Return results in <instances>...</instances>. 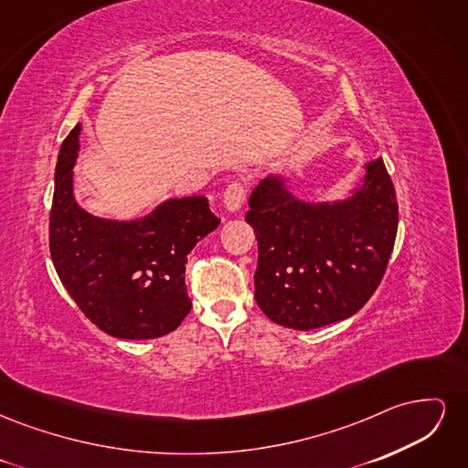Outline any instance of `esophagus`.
<instances>
[{"mask_svg":"<svg viewBox=\"0 0 468 468\" xmlns=\"http://www.w3.org/2000/svg\"><path fill=\"white\" fill-rule=\"evenodd\" d=\"M246 199V187L244 183L239 181H232L229 187L224 191V207L229 212H238L242 208V203Z\"/></svg>","mask_w":468,"mask_h":468,"instance_id":"1","label":"esophagus"}]
</instances>
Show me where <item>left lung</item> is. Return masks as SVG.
<instances>
[{
    "label": "left lung",
    "instance_id": "obj_1",
    "mask_svg": "<svg viewBox=\"0 0 468 468\" xmlns=\"http://www.w3.org/2000/svg\"><path fill=\"white\" fill-rule=\"evenodd\" d=\"M335 203L296 199L281 176L251 191L246 222L258 238L256 303L269 320L314 330L357 313L387 271L399 203L382 158Z\"/></svg>",
    "mask_w": 468,
    "mask_h": 468
}]
</instances>
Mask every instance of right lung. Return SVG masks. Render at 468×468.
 Instances as JSON below:
<instances>
[{
    "label": "right lung",
    "mask_w": 468,
    "mask_h": 468,
    "mask_svg": "<svg viewBox=\"0 0 468 468\" xmlns=\"http://www.w3.org/2000/svg\"><path fill=\"white\" fill-rule=\"evenodd\" d=\"M81 124L62 143L50 208V256L62 285L99 330L122 339L174 332L191 310L187 253L218 226L207 197L167 199L136 220L90 215L74 199Z\"/></svg>",
    "instance_id": "obj_1"
}]
</instances>
